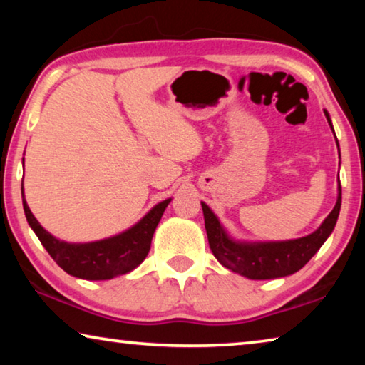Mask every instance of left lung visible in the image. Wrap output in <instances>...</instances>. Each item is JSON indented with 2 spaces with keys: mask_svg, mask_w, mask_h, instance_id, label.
Listing matches in <instances>:
<instances>
[{
  "mask_svg": "<svg viewBox=\"0 0 365 365\" xmlns=\"http://www.w3.org/2000/svg\"><path fill=\"white\" fill-rule=\"evenodd\" d=\"M324 113L333 135H335L329 113L327 110H324ZM201 207L202 214H205V227L207 232L209 246H211L212 255L217 257V261L224 267L250 280L280 279V277L292 275L304 267L309 259L316 255L320 246L325 243V240L330 237V233L336 225L339 209H341V185L338 183L335 207L331 209V212L327 215L317 230L306 235V237L285 240V242H245V240H235L227 233L217 215L212 212V209L206 202L201 201Z\"/></svg>",
  "mask_w": 365,
  "mask_h": 365,
  "instance_id": "left-lung-1",
  "label": "left lung"
}]
</instances>
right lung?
I'll return each mask as SVG.
<instances>
[{
    "mask_svg": "<svg viewBox=\"0 0 365 365\" xmlns=\"http://www.w3.org/2000/svg\"><path fill=\"white\" fill-rule=\"evenodd\" d=\"M172 197L158 202L137 224L113 237L86 243H71L53 237L40 225L27 206L22 183V205L29 225L61 269L77 279L110 280L128 274L145 261L160 217Z\"/></svg>",
    "mask_w": 365,
    "mask_h": 365,
    "instance_id": "obj_1",
    "label": "right lung"
}]
</instances>
